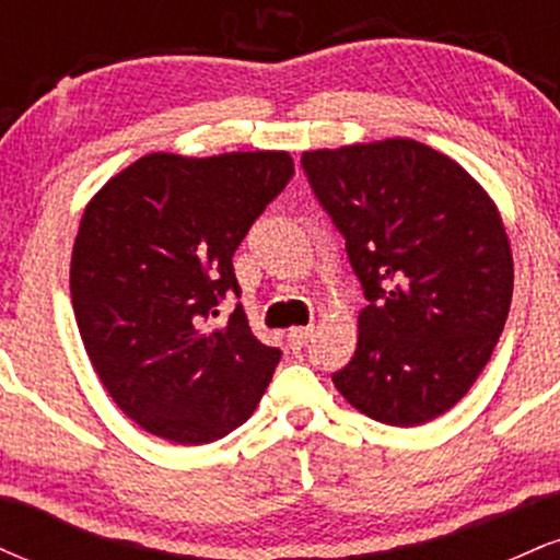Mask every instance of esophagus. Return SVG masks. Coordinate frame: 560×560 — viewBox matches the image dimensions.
<instances>
[{
    "mask_svg": "<svg viewBox=\"0 0 560 560\" xmlns=\"http://www.w3.org/2000/svg\"><path fill=\"white\" fill-rule=\"evenodd\" d=\"M311 337H313V326H300V329H292L287 334L289 347H292V350H302V347H307Z\"/></svg>",
    "mask_w": 560,
    "mask_h": 560,
    "instance_id": "obj_1",
    "label": "esophagus"
}]
</instances>
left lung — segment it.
<instances>
[{
  "instance_id": "obj_1",
  "label": "left lung",
  "mask_w": 560,
  "mask_h": 560,
  "mask_svg": "<svg viewBox=\"0 0 560 560\" xmlns=\"http://www.w3.org/2000/svg\"><path fill=\"white\" fill-rule=\"evenodd\" d=\"M300 163L369 300L334 387L371 419L421 427L471 389L503 334L513 258L498 208L458 163L413 139Z\"/></svg>"
}]
</instances>
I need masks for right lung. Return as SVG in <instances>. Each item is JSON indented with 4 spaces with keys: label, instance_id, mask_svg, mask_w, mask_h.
Masks as SVG:
<instances>
[{
    "label": "right lung",
    "instance_id": "right-lung-1",
    "mask_svg": "<svg viewBox=\"0 0 560 560\" xmlns=\"http://www.w3.org/2000/svg\"><path fill=\"white\" fill-rule=\"evenodd\" d=\"M294 176L287 152H152L83 210L70 298L96 376L128 419L176 445H208L253 416L281 361L242 305L236 247Z\"/></svg>",
    "mask_w": 560,
    "mask_h": 560
}]
</instances>
